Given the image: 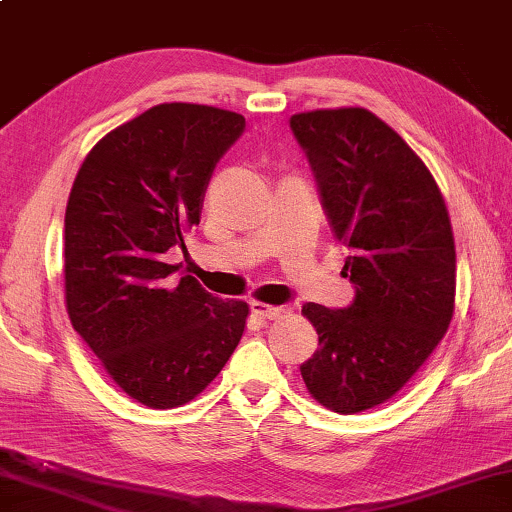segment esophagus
I'll return each instance as SVG.
<instances>
[{
  "label": "esophagus",
  "mask_w": 512,
  "mask_h": 512,
  "mask_svg": "<svg viewBox=\"0 0 512 512\" xmlns=\"http://www.w3.org/2000/svg\"><path fill=\"white\" fill-rule=\"evenodd\" d=\"M250 308H253L255 315L262 317V319H280L282 315H287L285 305H269V303L255 301L253 305H250Z\"/></svg>",
  "instance_id": "obj_1"
}]
</instances>
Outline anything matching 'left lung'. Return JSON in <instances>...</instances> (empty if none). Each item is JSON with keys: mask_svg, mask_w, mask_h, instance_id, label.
Returning a JSON list of instances; mask_svg holds the SVG:
<instances>
[{"mask_svg": "<svg viewBox=\"0 0 512 512\" xmlns=\"http://www.w3.org/2000/svg\"><path fill=\"white\" fill-rule=\"evenodd\" d=\"M338 239L352 305L305 303L319 349L301 365L326 409L358 414L391 400L430 358L455 310V241L437 181L407 142L365 108L294 114Z\"/></svg>", "mask_w": 512, "mask_h": 512, "instance_id": "obj_1", "label": "left lung"}]
</instances>
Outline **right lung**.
I'll return each instance as SVG.
<instances>
[{
    "label": "right lung",
    "mask_w": 512,
    "mask_h": 512,
    "mask_svg": "<svg viewBox=\"0 0 512 512\" xmlns=\"http://www.w3.org/2000/svg\"><path fill=\"white\" fill-rule=\"evenodd\" d=\"M241 114L163 103L114 128L82 163L64 218L73 329L121 391L151 409L197 398L230 361L248 303L223 301L165 262L200 225L213 167Z\"/></svg>",
    "instance_id": "1"
}]
</instances>
